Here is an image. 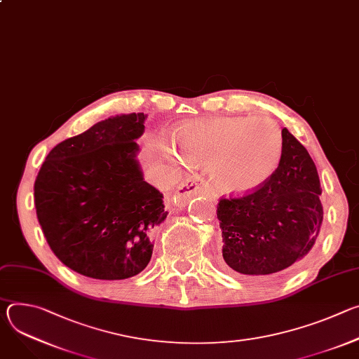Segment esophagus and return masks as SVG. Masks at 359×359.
Returning <instances> with one entry per match:
<instances>
[{
    "label": "esophagus",
    "mask_w": 359,
    "mask_h": 359,
    "mask_svg": "<svg viewBox=\"0 0 359 359\" xmlns=\"http://www.w3.org/2000/svg\"><path fill=\"white\" fill-rule=\"evenodd\" d=\"M203 193H204V189L200 186V183H197L196 179H187L177 187L175 197L179 204H184L189 198Z\"/></svg>",
    "instance_id": "obj_1"
}]
</instances>
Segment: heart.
Segmentation results:
<instances>
[{"mask_svg": "<svg viewBox=\"0 0 359 359\" xmlns=\"http://www.w3.org/2000/svg\"><path fill=\"white\" fill-rule=\"evenodd\" d=\"M180 156L208 162L212 186L243 196L260 189L278 168L283 135L269 118H216L182 123L175 136Z\"/></svg>", "mask_w": 359, "mask_h": 359, "instance_id": "1", "label": "heart"}]
</instances>
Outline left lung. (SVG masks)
Masks as SVG:
<instances>
[{"mask_svg": "<svg viewBox=\"0 0 359 359\" xmlns=\"http://www.w3.org/2000/svg\"><path fill=\"white\" fill-rule=\"evenodd\" d=\"M283 153L273 176L243 197L220 198L223 267L267 276L295 266L310 252L323 224V191L310 153L281 130Z\"/></svg>", "mask_w": 359, "mask_h": 359, "instance_id": "1", "label": "left lung"}]
</instances>
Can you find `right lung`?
I'll return each instance as SVG.
<instances>
[{
    "instance_id": "1",
    "label": "right lung",
    "mask_w": 359,
    "mask_h": 359,
    "mask_svg": "<svg viewBox=\"0 0 359 359\" xmlns=\"http://www.w3.org/2000/svg\"><path fill=\"white\" fill-rule=\"evenodd\" d=\"M144 114L97 122L48 153L34 201L42 233L71 270L96 280H125L150 262L151 236L165 222L163 194L136 161Z\"/></svg>"
}]
</instances>
